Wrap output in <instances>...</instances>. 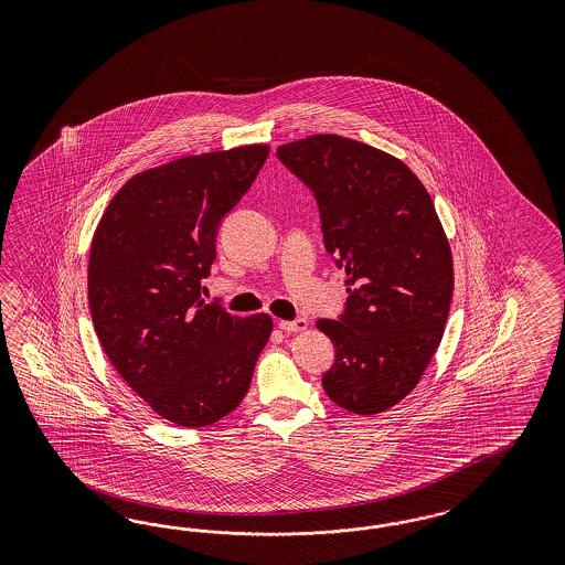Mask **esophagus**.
<instances>
[{"label": "esophagus", "mask_w": 565, "mask_h": 565, "mask_svg": "<svg viewBox=\"0 0 565 565\" xmlns=\"http://www.w3.org/2000/svg\"><path fill=\"white\" fill-rule=\"evenodd\" d=\"M279 329L288 331V333H302L307 331L308 321L307 319H296V321H279Z\"/></svg>", "instance_id": "34e87169"}]
</instances>
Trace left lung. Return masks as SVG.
<instances>
[{"label": "left lung", "instance_id": "left-lung-1", "mask_svg": "<svg viewBox=\"0 0 565 565\" xmlns=\"http://www.w3.org/2000/svg\"><path fill=\"white\" fill-rule=\"evenodd\" d=\"M277 157L315 192L327 253L348 277L342 317L317 321L335 345L323 390L343 411H390L425 375L454 294L430 194L404 161L352 138H300Z\"/></svg>", "mask_w": 565, "mask_h": 565}]
</instances>
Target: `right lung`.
Listing matches in <instances>:
<instances>
[{"instance_id":"right-lung-1","label":"right lung","mask_w":565,"mask_h":565,"mask_svg":"<svg viewBox=\"0 0 565 565\" xmlns=\"http://www.w3.org/2000/svg\"><path fill=\"white\" fill-rule=\"evenodd\" d=\"M267 145L190 154L132 175L103 213L88 257V307L103 350L161 418L206 427L250 387L269 315L201 298L227 211L253 186Z\"/></svg>"}]
</instances>
